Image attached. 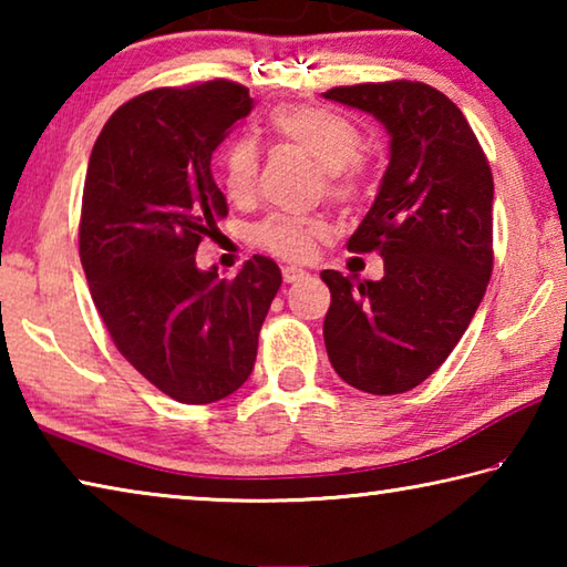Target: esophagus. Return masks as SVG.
<instances>
[{"label": "esophagus", "instance_id": "obj_1", "mask_svg": "<svg viewBox=\"0 0 567 567\" xmlns=\"http://www.w3.org/2000/svg\"><path fill=\"white\" fill-rule=\"evenodd\" d=\"M302 277H307V272L300 270V267H295V265L282 267V280L285 282H297V280H302Z\"/></svg>", "mask_w": 567, "mask_h": 567}]
</instances>
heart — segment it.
<instances>
[{"label": "heart", "instance_id": "obj_1", "mask_svg": "<svg viewBox=\"0 0 567 567\" xmlns=\"http://www.w3.org/2000/svg\"><path fill=\"white\" fill-rule=\"evenodd\" d=\"M270 132L280 142L305 150L324 169V187L334 199L360 197L368 167L362 159V132L340 112L312 104H287L270 114ZM260 172V152L249 137L229 140L219 155V175L229 199L252 197ZM330 235V225L312 215H270L252 229L257 247L285 260H307L318 243Z\"/></svg>", "mask_w": 567, "mask_h": 567}]
</instances>
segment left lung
Here are the masks:
<instances>
[{
	"instance_id": "left-lung-1",
	"label": "left lung",
	"mask_w": 567,
	"mask_h": 567,
	"mask_svg": "<svg viewBox=\"0 0 567 567\" xmlns=\"http://www.w3.org/2000/svg\"><path fill=\"white\" fill-rule=\"evenodd\" d=\"M322 97L375 114L390 165L350 252H380L385 277L330 287L324 348L338 375L370 395L417 388L463 338L493 272V172L465 114L425 82L332 87Z\"/></svg>"
}]
</instances>
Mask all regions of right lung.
<instances>
[{
	"instance_id": "obj_1",
	"label": "right lung",
	"mask_w": 567,
	"mask_h": 567,
	"mask_svg": "<svg viewBox=\"0 0 567 567\" xmlns=\"http://www.w3.org/2000/svg\"><path fill=\"white\" fill-rule=\"evenodd\" d=\"M249 110V90L229 80L142 92L104 124L84 177L80 260L94 307L124 360L185 405L245 385L282 285L265 255L233 280L195 265L227 215L213 152Z\"/></svg>"
}]
</instances>
